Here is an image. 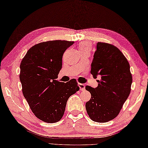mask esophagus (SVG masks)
<instances>
[{"mask_svg":"<svg viewBox=\"0 0 148 148\" xmlns=\"http://www.w3.org/2000/svg\"><path fill=\"white\" fill-rule=\"evenodd\" d=\"M78 86H79V87H80V89L81 91L84 90L85 88V85L83 84H78Z\"/></svg>","mask_w":148,"mask_h":148,"instance_id":"esophagus-1","label":"esophagus"}]
</instances>
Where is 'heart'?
<instances>
[{"mask_svg":"<svg viewBox=\"0 0 148 148\" xmlns=\"http://www.w3.org/2000/svg\"><path fill=\"white\" fill-rule=\"evenodd\" d=\"M78 49L80 51H90V45L88 42H82L78 46Z\"/></svg>","mask_w":148,"mask_h":148,"instance_id":"b5f03b06","label":"heart"}]
</instances>
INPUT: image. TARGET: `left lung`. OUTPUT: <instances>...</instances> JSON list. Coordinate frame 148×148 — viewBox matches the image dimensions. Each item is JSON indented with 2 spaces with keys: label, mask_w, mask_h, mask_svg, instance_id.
<instances>
[{
  "label": "left lung",
  "mask_w": 148,
  "mask_h": 148,
  "mask_svg": "<svg viewBox=\"0 0 148 148\" xmlns=\"http://www.w3.org/2000/svg\"><path fill=\"white\" fill-rule=\"evenodd\" d=\"M96 48L90 73L101 80L95 88L85 86L91 93L85 107L92 121L107 122L120 112L130 94L132 77L128 61L117 47L99 42Z\"/></svg>",
  "instance_id": "obj_1"
}]
</instances>
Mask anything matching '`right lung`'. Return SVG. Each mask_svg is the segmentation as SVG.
Returning a JSON list of instances; mask_svg holds the SVG:
<instances>
[{"label": "right lung", "mask_w": 148, "mask_h": 148, "mask_svg": "<svg viewBox=\"0 0 148 148\" xmlns=\"http://www.w3.org/2000/svg\"><path fill=\"white\" fill-rule=\"evenodd\" d=\"M73 41L40 42L28 50L20 64L23 95L39 119L54 123L62 118L67 100L79 90L76 80L64 84L55 80L62 68L64 52Z\"/></svg>", "instance_id": "add662e5"}]
</instances>
